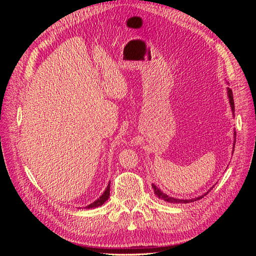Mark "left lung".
Masks as SVG:
<instances>
[{
    "label": "left lung",
    "mask_w": 256,
    "mask_h": 256,
    "mask_svg": "<svg viewBox=\"0 0 256 256\" xmlns=\"http://www.w3.org/2000/svg\"><path fill=\"white\" fill-rule=\"evenodd\" d=\"M228 100H230V109H232V112H233V115H234V112H235V104H234V98H233V92H232V90L230 88H228ZM236 143V132L234 131V144L235 145ZM233 152H234V146H233ZM152 187L154 189V194H156L159 198L166 200V202H168V203H190V202H194V200H198L200 198H204L207 193L212 190V188L209 189L206 193H204L203 196H200L198 198H191V200H182V198H172V196H168V194H166V193L162 192L156 184H152Z\"/></svg>",
    "instance_id": "obj_1"
}]
</instances>
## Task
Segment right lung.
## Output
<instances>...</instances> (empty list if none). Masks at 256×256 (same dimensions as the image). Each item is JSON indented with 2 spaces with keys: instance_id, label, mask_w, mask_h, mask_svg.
Wrapping results in <instances>:
<instances>
[{
  "instance_id": "right-lung-1",
  "label": "right lung",
  "mask_w": 256,
  "mask_h": 256,
  "mask_svg": "<svg viewBox=\"0 0 256 256\" xmlns=\"http://www.w3.org/2000/svg\"><path fill=\"white\" fill-rule=\"evenodd\" d=\"M110 198V182L108 184L106 188V190H104V192L102 193V194L100 196L95 200V202H92V204L88 205L85 208L90 209V208H95V207H98V206H102V204H104V203L106 202L108 198Z\"/></svg>"
}]
</instances>
